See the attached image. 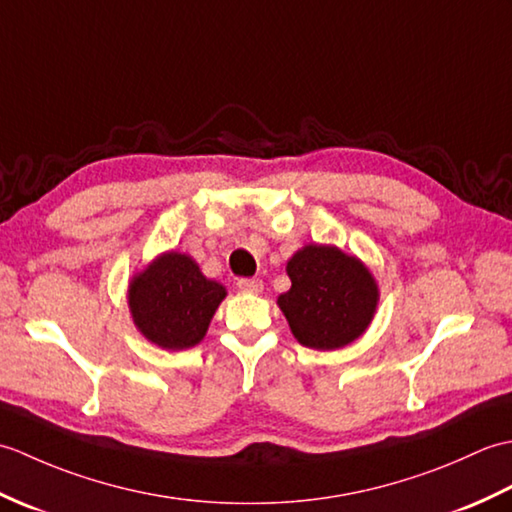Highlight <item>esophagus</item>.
I'll return each mask as SVG.
<instances>
[{
	"mask_svg": "<svg viewBox=\"0 0 512 512\" xmlns=\"http://www.w3.org/2000/svg\"><path fill=\"white\" fill-rule=\"evenodd\" d=\"M237 288L244 292H250V295H259V292L264 290V284H262V279H239Z\"/></svg>",
	"mask_w": 512,
	"mask_h": 512,
	"instance_id": "obj_1",
	"label": "esophagus"
}]
</instances>
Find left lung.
<instances>
[{"label":"left lung","instance_id":"left-lung-1","mask_svg":"<svg viewBox=\"0 0 512 512\" xmlns=\"http://www.w3.org/2000/svg\"><path fill=\"white\" fill-rule=\"evenodd\" d=\"M292 286L277 303L295 339L312 350H339L361 336L378 306L369 268L336 246L308 244L286 266Z\"/></svg>","mask_w":512,"mask_h":512}]
</instances>
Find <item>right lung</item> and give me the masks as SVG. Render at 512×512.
<instances>
[{
	"mask_svg": "<svg viewBox=\"0 0 512 512\" xmlns=\"http://www.w3.org/2000/svg\"><path fill=\"white\" fill-rule=\"evenodd\" d=\"M226 288L202 275L189 255L162 253L129 281V312L140 334L162 350L198 345Z\"/></svg>",
	"mask_w": 512,
	"mask_h": 512,
	"instance_id": "1",
	"label": "right lung"
}]
</instances>
